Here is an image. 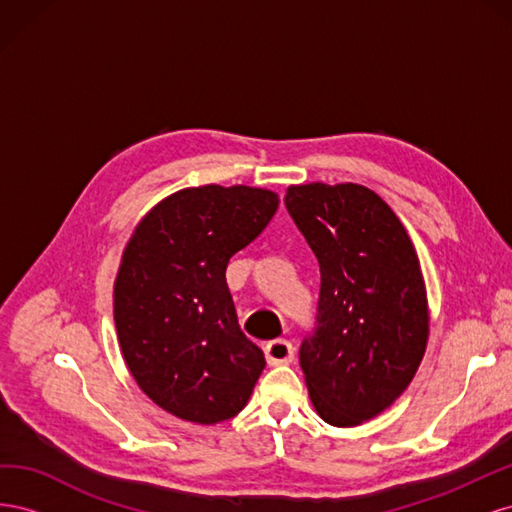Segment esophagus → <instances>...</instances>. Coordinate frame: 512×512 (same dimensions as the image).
Masks as SVG:
<instances>
[{"label": "esophagus", "instance_id": "34e87169", "mask_svg": "<svg viewBox=\"0 0 512 512\" xmlns=\"http://www.w3.org/2000/svg\"><path fill=\"white\" fill-rule=\"evenodd\" d=\"M265 356L269 365H282V363H290L294 356V348L288 342V339H273L265 346Z\"/></svg>", "mask_w": 512, "mask_h": 512}]
</instances>
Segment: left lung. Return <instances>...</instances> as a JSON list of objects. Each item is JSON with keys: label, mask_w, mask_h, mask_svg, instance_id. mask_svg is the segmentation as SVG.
Instances as JSON below:
<instances>
[{"label": "left lung", "mask_w": 512, "mask_h": 512, "mask_svg": "<svg viewBox=\"0 0 512 512\" xmlns=\"http://www.w3.org/2000/svg\"><path fill=\"white\" fill-rule=\"evenodd\" d=\"M286 209L320 265L314 331L299 361L316 412L369 421L406 391L425 354L421 265L391 207L356 183L290 185Z\"/></svg>", "instance_id": "8db88e82"}]
</instances>
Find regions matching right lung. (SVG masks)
Instances as JSON below:
<instances>
[{
  "label": "right lung",
  "mask_w": 512,
  "mask_h": 512,
  "mask_svg": "<svg viewBox=\"0 0 512 512\" xmlns=\"http://www.w3.org/2000/svg\"><path fill=\"white\" fill-rule=\"evenodd\" d=\"M269 190L203 185L177 192L136 226L115 280L123 359L149 399L183 421L239 414L265 354L239 327L228 260L267 228Z\"/></svg>",
  "instance_id": "obj_1"
}]
</instances>
